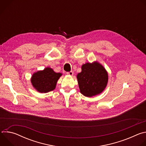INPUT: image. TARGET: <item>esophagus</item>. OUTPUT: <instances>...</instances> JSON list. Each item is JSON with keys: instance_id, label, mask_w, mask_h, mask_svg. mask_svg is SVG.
I'll return each instance as SVG.
<instances>
[{"instance_id": "obj_1", "label": "esophagus", "mask_w": 146, "mask_h": 146, "mask_svg": "<svg viewBox=\"0 0 146 146\" xmlns=\"http://www.w3.org/2000/svg\"><path fill=\"white\" fill-rule=\"evenodd\" d=\"M74 74L73 72V71H70V72H67V74L69 75V76H73Z\"/></svg>"}]
</instances>
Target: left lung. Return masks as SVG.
I'll return each mask as SVG.
<instances>
[{
	"label": "left lung",
	"mask_w": 146,
	"mask_h": 146,
	"mask_svg": "<svg viewBox=\"0 0 146 146\" xmlns=\"http://www.w3.org/2000/svg\"><path fill=\"white\" fill-rule=\"evenodd\" d=\"M81 69V72L77 76L81 93L87 97L101 93L108 81V74L105 69L98 62L84 64Z\"/></svg>",
	"instance_id": "left-lung-1"
}]
</instances>
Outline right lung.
<instances>
[{
	"label": "right lung",
	"instance_id": "1",
	"mask_svg": "<svg viewBox=\"0 0 146 146\" xmlns=\"http://www.w3.org/2000/svg\"><path fill=\"white\" fill-rule=\"evenodd\" d=\"M61 75V73H55L51 68H46L42 71L34 73L31 82L34 88L38 92L46 93L55 88L57 81Z\"/></svg>",
	"mask_w": 146,
	"mask_h": 146
}]
</instances>
